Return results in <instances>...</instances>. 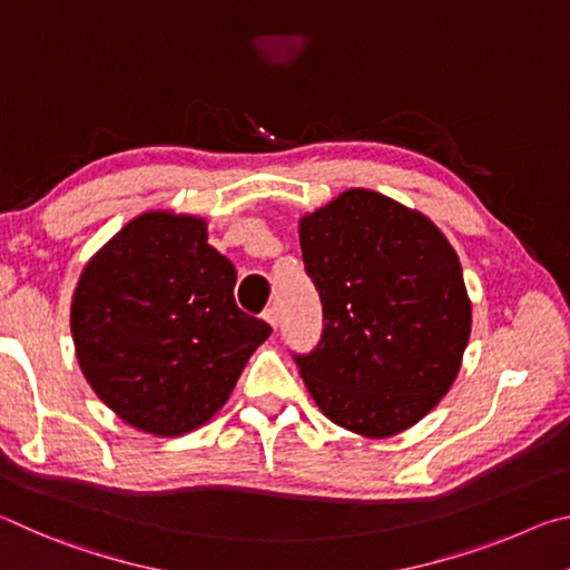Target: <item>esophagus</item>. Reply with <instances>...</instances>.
Returning a JSON list of instances; mask_svg holds the SVG:
<instances>
[{"label": "esophagus", "mask_w": 570, "mask_h": 570, "mask_svg": "<svg viewBox=\"0 0 570 570\" xmlns=\"http://www.w3.org/2000/svg\"><path fill=\"white\" fill-rule=\"evenodd\" d=\"M264 322L276 332V326H278V312H276V308H266V312H264Z\"/></svg>", "instance_id": "34e87169"}]
</instances>
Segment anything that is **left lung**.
<instances>
[{
	"instance_id": "1",
	"label": "left lung",
	"mask_w": 570,
	"mask_h": 570,
	"mask_svg": "<svg viewBox=\"0 0 570 570\" xmlns=\"http://www.w3.org/2000/svg\"><path fill=\"white\" fill-rule=\"evenodd\" d=\"M324 334L296 356L316 407L354 435L417 424L458 380L472 302L448 236L400 200L350 188L298 218Z\"/></svg>"
}]
</instances>
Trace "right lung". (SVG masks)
Segmentation results:
<instances>
[{"label": "right lung", "instance_id": "add662e5", "mask_svg": "<svg viewBox=\"0 0 570 570\" xmlns=\"http://www.w3.org/2000/svg\"><path fill=\"white\" fill-rule=\"evenodd\" d=\"M236 268L208 244L206 218L153 208L85 264L70 306L77 364L130 424L178 438L228 402L272 326L240 312Z\"/></svg>", "mask_w": 570, "mask_h": 570}]
</instances>
